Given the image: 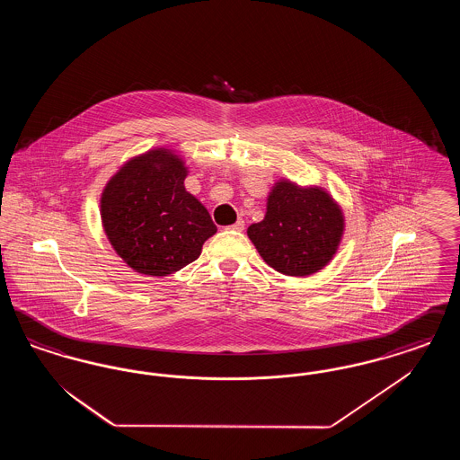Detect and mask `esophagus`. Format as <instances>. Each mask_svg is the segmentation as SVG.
<instances>
[{
    "label": "esophagus",
    "mask_w": 460,
    "mask_h": 460,
    "mask_svg": "<svg viewBox=\"0 0 460 460\" xmlns=\"http://www.w3.org/2000/svg\"><path fill=\"white\" fill-rule=\"evenodd\" d=\"M229 229H233V231H243V229H244V220H236L233 226H229Z\"/></svg>",
    "instance_id": "esophagus-1"
}]
</instances>
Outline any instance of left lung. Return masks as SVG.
<instances>
[{
  "label": "left lung",
  "mask_w": 460,
  "mask_h": 460,
  "mask_svg": "<svg viewBox=\"0 0 460 460\" xmlns=\"http://www.w3.org/2000/svg\"><path fill=\"white\" fill-rule=\"evenodd\" d=\"M343 231V212L328 191L281 179L269 193L262 222L246 233L267 265L286 276H310L331 262Z\"/></svg>",
  "instance_id": "1"
}]
</instances>
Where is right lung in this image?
<instances>
[{
  "instance_id": "obj_1",
  "label": "right lung",
  "mask_w": 460,
  "mask_h": 460,
  "mask_svg": "<svg viewBox=\"0 0 460 460\" xmlns=\"http://www.w3.org/2000/svg\"><path fill=\"white\" fill-rule=\"evenodd\" d=\"M186 175L179 155L156 148L126 162L102 193L110 244L139 274H174L217 233L207 208L186 191Z\"/></svg>"
}]
</instances>
